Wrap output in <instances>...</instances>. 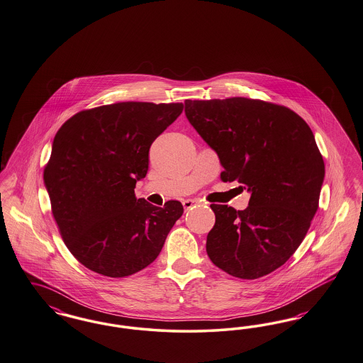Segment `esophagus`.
<instances>
[{
  "label": "esophagus",
  "instance_id": "1",
  "mask_svg": "<svg viewBox=\"0 0 363 363\" xmlns=\"http://www.w3.org/2000/svg\"><path fill=\"white\" fill-rule=\"evenodd\" d=\"M201 203V201H199V200H184L182 201V205H184V208L188 211V209H191L193 206H196V205H200Z\"/></svg>",
  "mask_w": 363,
  "mask_h": 363
}]
</instances>
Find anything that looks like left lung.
Returning a JSON list of instances; mask_svg holds the SVG:
<instances>
[{
    "label": "left lung",
    "mask_w": 363,
    "mask_h": 363,
    "mask_svg": "<svg viewBox=\"0 0 363 363\" xmlns=\"http://www.w3.org/2000/svg\"><path fill=\"white\" fill-rule=\"evenodd\" d=\"M185 113L218 152L221 181L251 191L245 211L211 205L208 257L242 279L270 274L301 245L319 208L325 169L313 132L289 108L245 97L186 100Z\"/></svg>",
    "instance_id": "8db88e82"
}]
</instances>
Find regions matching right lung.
I'll return each instance as SVG.
<instances>
[{
  "label": "right lung",
  "instance_id": "add662e5",
  "mask_svg": "<svg viewBox=\"0 0 363 363\" xmlns=\"http://www.w3.org/2000/svg\"><path fill=\"white\" fill-rule=\"evenodd\" d=\"M182 111V102H117L81 111L57 132L44 185L65 245L89 270L123 278L160 255L184 206H154L135 186L152 142Z\"/></svg>",
  "mask_w": 363,
  "mask_h": 363
}]
</instances>
